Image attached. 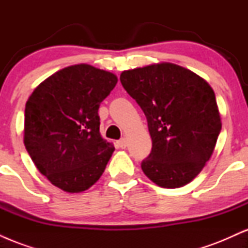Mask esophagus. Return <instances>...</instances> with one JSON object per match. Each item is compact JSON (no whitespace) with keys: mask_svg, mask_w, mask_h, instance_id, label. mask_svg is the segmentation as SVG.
Listing matches in <instances>:
<instances>
[{"mask_svg":"<svg viewBox=\"0 0 248 248\" xmlns=\"http://www.w3.org/2000/svg\"><path fill=\"white\" fill-rule=\"evenodd\" d=\"M118 144H119V147L122 148V149H124V148L127 147V140L126 139H121V140L118 141Z\"/></svg>","mask_w":248,"mask_h":248,"instance_id":"34e87169","label":"esophagus"}]
</instances>
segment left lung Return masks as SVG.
Returning a JSON list of instances; mask_svg holds the SVG:
<instances>
[{"instance_id":"8db88e82","label":"left lung","mask_w":248,"mask_h":248,"mask_svg":"<svg viewBox=\"0 0 248 248\" xmlns=\"http://www.w3.org/2000/svg\"><path fill=\"white\" fill-rule=\"evenodd\" d=\"M122 86L147 118L152 153L141 164L156 186H186L211 158L221 120L209 82L172 62L127 70Z\"/></svg>"}]
</instances>
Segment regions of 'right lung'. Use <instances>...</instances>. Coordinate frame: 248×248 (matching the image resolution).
<instances>
[{"label": "right lung", "instance_id": "right-lung-1", "mask_svg": "<svg viewBox=\"0 0 248 248\" xmlns=\"http://www.w3.org/2000/svg\"><path fill=\"white\" fill-rule=\"evenodd\" d=\"M118 78L88 64L57 71L25 104L24 146L37 169L70 193L90 189L115 150L102 139L98 109Z\"/></svg>", "mask_w": 248, "mask_h": 248}]
</instances>
